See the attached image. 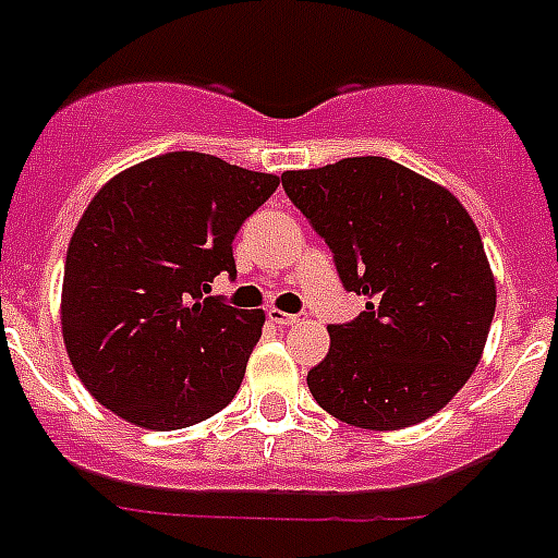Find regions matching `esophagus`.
Instances as JSON below:
<instances>
[{
  "mask_svg": "<svg viewBox=\"0 0 558 558\" xmlns=\"http://www.w3.org/2000/svg\"><path fill=\"white\" fill-rule=\"evenodd\" d=\"M269 320L278 323V326H298L303 317L301 315H289V312H280V308H269Z\"/></svg>",
  "mask_w": 558,
  "mask_h": 558,
  "instance_id": "esophagus-1",
  "label": "esophagus"
}]
</instances>
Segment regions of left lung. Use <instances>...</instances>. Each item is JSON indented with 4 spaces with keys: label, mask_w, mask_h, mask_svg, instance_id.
I'll return each mask as SVG.
<instances>
[{
    "label": "left lung",
    "mask_w": 558,
    "mask_h": 558,
    "mask_svg": "<svg viewBox=\"0 0 558 558\" xmlns=\"http://www.w3.org/2000/svg\"><path fill=\"white\" fill-rule=\"evenodd\" d=\"M366 312L331 323L306 383L323 411L357 428L423 423L476 368L496 308L482 238L451 192L380 156L280 175Z\"/></svg>",
    "instance_id": "obj_1"
}]
</instances>
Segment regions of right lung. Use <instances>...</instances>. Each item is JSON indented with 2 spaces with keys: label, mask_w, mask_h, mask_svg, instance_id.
<instances>
[{
  "label": "right lung",
  "mask_w": 558,
  "mask_h": 558,
  "mask_svg": "<svg viewBox=\"0 0 558 558\" xmlns=\"http://www.w3.org/2000/svg\"><path fill=\"white\" fill-rule=\"evenodd\" d=\"M278 184L204 153H167L98 190L70 238L62 331L105 409L175 430L232 402L264 312L229 306L209 283L235 278L232 241Z\"/></svg>",
  "instance_id": "add662e5"
}]
</instances>
